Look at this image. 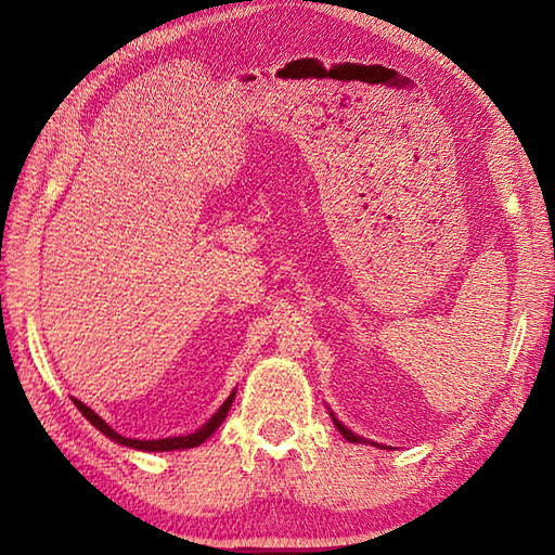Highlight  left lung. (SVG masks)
<instances>
[{
  "label": "left lung",
  "instance_id": "8db88e82",
  "mask_svg": "<svg viewBox=\"0 0 555 555\" xmlns=\"http://www.w3.org/2000/svg\"><path fill=\"white\" fill-rule=\"evenodd\" d=\"M334 424H336V427H338V431L340 434H344L346 436V439L348 441H352V443H367V441H364V439H360V436H356V434H352L348 427H344V424H340L336 417H334Z\"/></svg>",
  "mask_w": 555,
  "mask_h": 555
}]
</instances>
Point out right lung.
<instances>
[{
	"instance_id": "obj_1",
	"label": "right lung",
	"mask_w": 555,
	"mask_h": 555,
	"mask_svg": "<svg viewBox=\"0 0 555 555\" xmlns=\"http://www.w3.org/2000/svg\"><path fill=\"white\" fill-rule=\"evenodd\" d=\"M233 396H235V393L229 396L227 403H223V405L215 412V417H211L203 429H197L195 434H188V436H173V439H157V441L126 439V436L116 434V431L109 427V424L98 415V412H92L86 403H80L78 398H74V403H76V408L82 412V415H86V420L92 424V427H98L104 436H109V439H114L116 443L138 448V451H176V448H195V446H199L203 441H207L209 436L219 429V424L223 422V417H227V412H229V408H231V403H233Z\"/></svg>"
}]
</instances>
